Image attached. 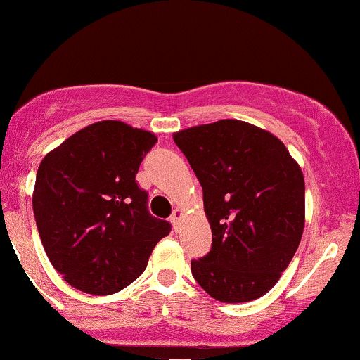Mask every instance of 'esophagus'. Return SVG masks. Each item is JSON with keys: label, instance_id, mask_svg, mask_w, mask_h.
<instances>
[{"label": "esophagus", "instance_id": "1", "mask_svg": "<svg viewBox=\"0 0 360 360\" xmlns=\"http://www.w3.org/2000/svg\"><path fill=\"white\" fill-rule=\"evenodd\" d=\"M183 210H179V208H176L174 212H172V214H171V221H172V225H174V229H177V226H179V221H181V218H183Z\"/></svg>", "mask_w": 360, "mask_h": 360}]
</instances>
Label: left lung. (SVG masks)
I'll list each match as a JSON object with an SVG mask.
<instances>
[{"label":"left lung","instance_id":"obj_1","mask_svg":"<svg viewBox=\"0 0 360 360\" xmlns=\"http://www.w3.org/2000/svg\"><path fill=\"white\" fill-rule=\"evenodd\" d=\"M203 188L212 249L191 260L196 283L223 303H245L278 283L304 229V177L262 128L220 120L172 135Z\"/></svg>","mask_w":360,"mask_h":360}]
</instances>
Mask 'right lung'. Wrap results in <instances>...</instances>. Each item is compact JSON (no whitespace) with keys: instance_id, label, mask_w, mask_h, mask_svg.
I'll list each match as a JSON object with an SVG mask.
<instances>
[{"instance_id":"add662e5","label":"right lung","mask_w":360,"mask_h":360,"mask_svg":"<svg viewBox=\"0 0 360 360\" xmlns=\"http://www.w3.org/2000/svg\"><path fill=\"white\" fill-rule=\"evenodd\" d=\"M157 137L118 120L76 131L44 157L32 203L40 240L72 288L113 295L146 271L171 223L152 217L137 176Z\"/></svg>"}]
</instances>
